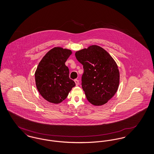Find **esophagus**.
I'll use <instances>...</instances> for the list:
<instances>
[{
	"label": "esophagus",
	"mask_w": 154,
	"mask_h": 154,
	"mask_svg": "<svg viewBox=\"0 0 154 154\" xmlns=\"http://www.w3.org/2000/svg\"><path fill=\"white\" fill-rule=\"evenodd\" d=\"M74 82H75V83L76 86L79 85V81L78 80H75Z\"/></svg>",
	"instance_id": "1"
}]
</instances>
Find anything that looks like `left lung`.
I'll use <instances>...</instances> for the list:
<instances>
[{
  "label": "left lung",
  "instance_id": "1",
  "mask_svg": "<svg viewBox=\"0 0 154 154\" xmlns=\"http://www.w3.org/2000/svg\"><path fill=\"white\" fill-rule=\"evenodd\" d=\"M78 61L83 65L82 88L88 102L102 106L117 91L119 72L112 57L102 47L92 45L75 52Z\"/></svg>",
  "mask_w": 154,
  "mask_h": 154
}]
</instances>
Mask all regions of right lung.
Instances as JSON below:
<instances>
[{
    "label": "right lung",
    "mask_w": 154,
    "mask_h": 154,
    "mask_svg": "<svg viewBox=\"0 0 154 154\" xmlns=\"http://www.w3.org/2000/svg\"><path fill=\"white\" fill-rule=\"evenodd\" d=\"M72 54L70 50L54 47L38 65L35 73L36 86L40 94L48 102H62L75 85L69 78V70L65 65Z\"/></svg>",
    "instance_id": "obj_1"
}]
</instances>
